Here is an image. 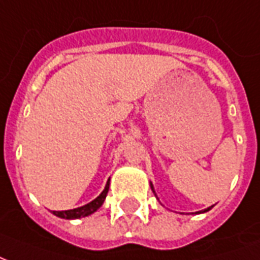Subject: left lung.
Instances as JSON below:
<instances>
[{"label":"left lung","instance_id":"obj_1","mask_svg":"<svg viewBox=\"0 0 260 260\" xmlns=\"http://www.w3.org/2000/svg\"><path fill=\"white\" fill-rule=\"evenodd\" d=\"M150 188H152V191L154 192V188H153V185H152V182H150ZM154 195H156V193H154ZM213 206H210V207H207V209H205V210H201V212H196L198 213V214H199V213H205V212H209V210H210V209H212Z\"/></svg>","mask_w":260,"mask_h":260}]
</instances>
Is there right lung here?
<instances>
[{"instance_id": "obj_1", "label": "right lung", "mask_w": 260, "mask_h": 260, "mask_svg": "<svg viewBox=\"0 0 260 260\" xmlns=\"http://www.w3.org/2000/svg\"><path fill=\"white\" fill-rule=\"evenodd\" d=\"M108 188H110V181H107V184L104 186V189L100 195L97 196L94 201L89 202L85 206L76 207V209H71V210H62V212H53V214H55L57 217L67 218V220H74V218H80L86 217L89 214H93L96 212L97 209H100L102 205L104 203V199L108 193Z\"/></svg>"}]
</instances>
